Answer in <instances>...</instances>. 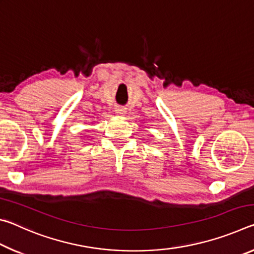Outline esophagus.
I'll return each instance as SVG.
<instances>
[{"label": "esophagus", "instance_id": "esophagus-1", "mask_svg": "<svg viewBox=\"0 0 254 254\" xmlns=\"http://www.w3.org/2000/svg\"><path fill=\"white\" fill-rule=\"evenodd\" d=\"M115 113H117V115H119V117H123V115H126V113H127V109L119 106L115 109Z\"/></svg>", "mask_w": 254, "mask_h": 254}]
</instances>
